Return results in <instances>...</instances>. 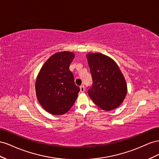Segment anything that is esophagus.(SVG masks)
<instances>
[{
	"label": "esophagus",
	"instance_id": "esophagus-1",
	"mask_svg": "<svg viewBox=\"0 0 159 159\" xmlns=\"http://www.w3.org/2000/svg\"><path fill=\"white\" fill-rule=\"evenodd\" d=\"M80 92H81V93L84 92V90H85L84 86V85H81L80 87Z\"/></svg>",
	"mask_w": 159,
	"mask_h": 159
}]
</instances>
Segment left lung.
Listing matches in <instances>:
<instances>
[{"instance_id": "8db88e82", "label": "left lung", "mask_w": 159, "mask_h": 159, "mask_svg": "<svg viewBox=\"0 0 159 159\" xmlns=\"http://www.w3.org/2000/svg\"><path fill=\"white\" fill-rule=\"evenodd\" d=\"M87 58L93 79L89 96L102 110L115 109L124 101L127 93L119 67L111 58L101 53H89Z\"/></svg>"}]
</instances>
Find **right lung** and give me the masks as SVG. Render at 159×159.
<instances>
[{"instance_id":"1","label":"right lung","mask_w":159,"mask_h":159,"mask_svg":"<svg viewBox=\"0 0 159 159\" xmlns=\"http://www.w3.org/2000/svg\"><path fill=\"white\" fill-rule=\"evenodd\" d=\"M75 58L72 52L54 54L44 63L36 80V94L47 112L61 115L70 110L80 91L69 66Z\"/></svg>"}]
</instances>
